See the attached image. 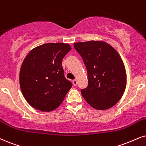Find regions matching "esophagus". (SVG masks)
I'll return each mask as SVG.
<instances>
[{"label":"esophagus","mask_w":146,"mask_h":146,"mask_svg":"<svg viewBox=\"0 0 146 146\" xmlns=\"http://www.w3.org/2000/svg\"><path fill=\"white\" fill-rule=\"evenodd\" d=\"M73 86H77V79H74V80L73 81Z\"/></svg>","instance_id":"1"}]
</instances>
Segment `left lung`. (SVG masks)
<instances>
[{
  "instance_id": "1",
  "label": "left lung",
  "mask_w": 146,
  "mask_h": 146,
  "mask_svg": "<svg viewBox=\"0 0 146 146\" xmlns=\"http://www.w3.org/2000/svg\"><path fill=\"white\" fill-rule=\"evenodd\" d=\"M88 72V87L82 90L87 102L96 110L114 106L122 98L127 74L122 58L110 44L103 41L73 44Z\"/></svg>"
}]
</instances>
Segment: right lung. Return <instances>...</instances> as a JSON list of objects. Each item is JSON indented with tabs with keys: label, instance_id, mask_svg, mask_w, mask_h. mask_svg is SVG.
<instances>
[{
	"label": "right lung",
	"instance_id": "add662e5",
	"mask_svg": "<svg viewBox=\"0 0 146 146\" xmlns=\"http://www.w3.org/2000/svg\"><path fill=\"white\" fill-rule=\"evenodd\" d=\"M71 50L68 44L47 43L33 48L25 56L20 69V88L34 108L52 111L64 100L72 84L64 77L62 60Z\"/></svg>",
	"mask_w": 146,
	"mask_h": 146
}]
</instances>
